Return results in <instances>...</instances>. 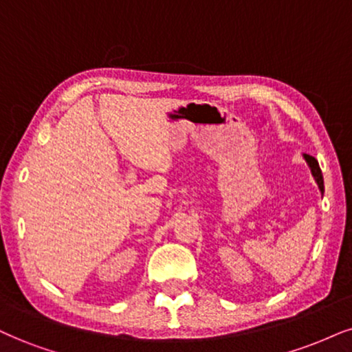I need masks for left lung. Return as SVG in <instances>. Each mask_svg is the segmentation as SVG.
<instances>
[{
  "mask_svg": "<svg viewBox=\"0 0 352 352\" xmlns=\"http://www.w3.org/2000/svg\"><path fill=\"white\" fill-rule=\"evenodd\" d=\"M303 158H305V162L309 163V166L311 169V175H314L316 184H318L320 190H322V194L324 192V184H323V175H322V169H320V164L314 158V156L310 155H303Z\"/></svg>",
  "mask_w": 352,
  "mask_h": 352,
  "instance_id": "obj_1",
  "label": "left lung"
}]
</instances>
